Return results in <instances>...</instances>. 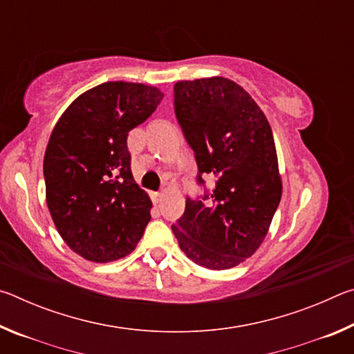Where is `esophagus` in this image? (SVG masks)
Segmentation results:
<instances>
[{
	"instance_id": "34e87169",
	"label": "esophagus",
	"mask_w": 354,
	"mask_h": 354,
	"mask_svg": "<svg viewBox=\"0 0 354 354\" xmlns=\"http://www.w3.org/2000/svg\"><path fill=\"white\" fill-rule=\"evenodd\" d=\"M162 198H164L162 194H151V200H153L154 205H159V203L162 201Z\"/></svg>"
}]
</instances>
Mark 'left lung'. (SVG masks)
Masks as SVG:
<instances>
[{"mask_svg": "<svg viewBox=\"0 0 354 354\" xmlns=\"http://www.w3.org/2000/svg\"><path fill=\"white\" fill-rule=\"evenodd\" d=\"M175 112L203 175L215 178L206 205L187 198L171 226L179 248L209 270L253 256L283 195L270 123L251 95L223 76L175 84Z\"/></svg>", "mask_w": 354, "mask_h": 354, "instance_id": "8db88e82", "label": "left lung"}]
</instances>
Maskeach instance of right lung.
Here are the masks:
<instances>
[{
  "mask_svg": "<svg viewBox=\"0 0 354 354\" xmlns=\"http://www.w3.org/2000/svg\"><path fill=\"white\" fill-rule=\"evenodd\" d=\"M162 98L154 86L104 82L81 93L53 128L46 205L64 242L84 259L118 261L143 236L153 205L134 181L127 140Z\"/></svg>",
  "mask_w": 354,
  "mask_h": 354,
  "instance_id": "obj_1",
  "label": "right lung"
}]
</instances>
